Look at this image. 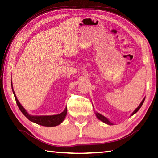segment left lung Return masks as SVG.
<instances>
[{"label": "left lung", "mask_w": 158, "mask_h": 158, "mask_svg": "<svg viewBox=\"0 0 158 158\" xmlns=\"http://www.w3.org/2000/svg\"><path fill=\"white\" fill-rule=\"evenodd\" d=\"M145 99V97L144 98V99H143L142 100V101L141 102V103L139 104V106L135 109V110H134V111L132 112V114L131 115V116H132V115H134L135 114H136V112H137V111L139 110V109L141 107L142 105L143 104V103H144ZM94 114H95L96 117H97L98 119H99V120H101V122H103V123L106 124H108V125H114V123H113V122H111L110 120H109V119H108L107 118H106V116H104V115H103L102 114H99V113H98L97 111H94Z\"/></svg>", "instance_id": "8db88e82"}]
</instances>
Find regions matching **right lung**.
<instances>
[{
	"instance_id": "right-lung-1",
	"label": "right lung",
	"mask_w": 158,
	"mask_h": 158,
	"mask_svg": "<svg viewBox=\"0 0 158 158\" xmlns=\"http://www.w3.org/2000/svg\"><path fill=\"white\" fill-rule=\"evenodd\" d=\"M11 87H12V90L14 94V97H15L16 103L17 104V106H18L20 111L22 112V114L31 122H32L34 123H36L37 124L43 126V127H56V126L59 125L64 121L66 115H67V111H68L67 107L65 108V110L63 111L61 114H59L57 115H30L28 112L27 111L26 109L22 106V104L19 103L18 99H17L16 94L15 93V91H14L13 88L12 80H11Z\"/></svg>"
}]
</instances>
